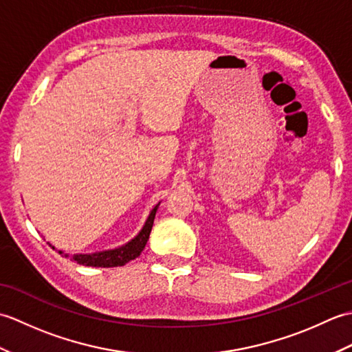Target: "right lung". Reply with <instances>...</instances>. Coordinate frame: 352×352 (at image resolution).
Listing matches in <instances>:
<instances>
[{"label": "right lung", "mask_w": 352, "mask_h": 352, "mask_svg": "<svg viewBox=\"0 0 352 352\" xmlns=\"http://www.w3.org/2000/svg\"><path fill=\"white\" fill-rule=\"evenodd\" d=\"M157 207L159 206H155L151 210V213H149L144 228L140 230V233L134 237L131 242L121 246V248L95 252V254H76V256H72V257L69 256V254H65L63 251H58V254H62V256H65L66 258L71 257L72 260H76L78 265H83V266H95V267L124 266L125 263H129V261L139 257L140 252L144 251L145 245L149 239V233H151ZM52 248H54V246H52Z\"/></svg>", "instance_id": "right-lung-1"}]
</instances>
